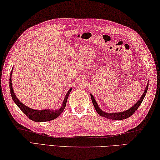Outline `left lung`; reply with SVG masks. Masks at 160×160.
Wrapping results in <instances>:
<instances>
[{"mask_svg":"<svg viewBox=\"0 0 160 160\" xmlns=\"http://www.w3.org/2000/svg\"><path fill=\"white\" fill-rule=\"evenodd\" d=\"M148 88V85L146 86V88H145V91H144L143 94H142V96L141 97V98H140V100L136 103L135 105L132 106V108H131L129 110H126L124 112H118V113H106V112H104L102 111L99 108L97 102L96 101V100L94 99L93 96H92L91 94V97L92 102H93V104L94 105V108H95V109H96L97 112L99 114V115L105 117V118L108 119L122 120V119L128 118V117H131L134 112H135L137 109L138 108L139 106L141 105V102H142V100H143L145 94L147 93Z\"/></svg>","mask_w":160,"mask_h":160,"instance_id":"1","label":"left lung"}]
</instances>
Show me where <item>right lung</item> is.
Here are the masks:
<instances>
[{"mask_svg": "<svg viewBox=\"0 0 160 160\" xmlns=\"http://www.w3.org/2000/svg\"><path fill=\"white\" fill-rule=\"evenodd\" d=\"M12 69L11 70L10 72V94L11 96H12V98L13 99L14 102H15L17 105L18 106L19 108L23 112L26 114V115L29 117L30 119H32L33 122H48L51 121L57 118V117L60 115V114L62 112L64 108L66 107V103L67 98H68V96L70 93V92L72 91V88L69 89L68 93H67L64 98V101L62 105V107L58 109V110H33V109H31L30 108H28L27 106L24 105V104L19 101L18 99V98L15 96V93H14L13 88L12 86V82H11V77H12Z\"/></svg>", "mask_w": 160, "mask_h": 160, "instance_id": "right-lung-1", "label": "right lung"}]
</instances>
